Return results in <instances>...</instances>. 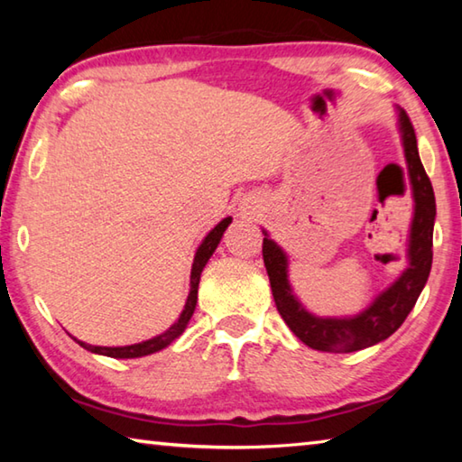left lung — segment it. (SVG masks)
Returning a JSON list of instances; mask_svg holds the SVG:
<instances>
[{"mask_svg":"<svg viewBox=\"0 0 462 462\" xmlns=\"http://www.w3.org/2000/svg\"><path fill=\"white\" fill-rule=\"evenodd\" d=\"M397 112H400V132L405 162H408L411 195L416 201L408 242L410 263L400 279H395L391 287L374 297L369 308L353 318H319L310 314L289 285L287 254L263 230V261L267 267L271 291L275 297L279 314L297 338L322 353H355V350H363L389 338L416 306L430 269H432V234L436 217L434 189L420 161L416 132H413L410 116L402 107Z\"/></svg>","mask_w":462,"mask_h":462,"instance_id":"obj_1","label":"left lung"}]
</instances>
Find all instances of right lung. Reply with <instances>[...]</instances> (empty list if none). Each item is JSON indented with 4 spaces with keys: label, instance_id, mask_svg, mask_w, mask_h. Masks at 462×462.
Listing matches in <instances>:
<instances>
[{
    "label": "right lung",
    "instance_id": "add662e5",
    "mask_svg": "<svg viewBox=\"0 0 462 462\" xmlns=\"http://www.w3.org/2000/svg\"><path fill=\"white\" fill-rule=\"evenodd\" d=\"M230 222H232V217H224V220L217 224L206 238H203V242L198 248V253H195V259H193L189 295H187L185 308H183L181 316H179L177 322L171 326L167 332L154 336V338H151V340L130 344V346H93V344H85V342L77 340V338H75V342H79L85 350H89V353L112 356V358H138V356H146V355L159 353V350L167 348L171 342L179 338V336L185 332L187 324H189V319H191L193 311H195V306H198V287H199L201 271H203V267H206V263L209 261V256L214 254V250L217 248V245H220V240H222L224 232H226V228H228Z\"/></svg>",
    "mask_w": 462,
    "mask_h": 462
}]
</instances>
